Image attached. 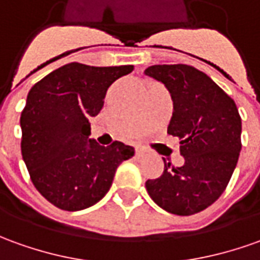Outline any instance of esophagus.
<instances>
[{
	"instance_id": "esophagus-1",
	"label": "esophagus",
	"mask_w": 260,
	"mask_h": 260,
	"mask_svg": "<svg viewBox=\"0 0 260 260\" xmlns=\"http://www.w3.org/2000/svg\"><path fill=\"white\" fill-rule=\"evenodd\" d=\"M136 155H137V157H143V155H144V150L140 147H136Z\"/></svg>"
}]
</instances>
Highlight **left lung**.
Here are the masks:
<instances>
[{
	"label": "left lung",
	"mask_w": 260,
	"mask_h": 260,
	"mask_svg": "<svg viewBox=\"0 0 260 260\" xmlns=\"http://www.w3.org/2000/svg\"><path fill=\"white\" fill-rule=\"evenodd\" d=\"M146 75L164 83L174 102L168 134L180 139L181 167L164 160L146 188L158 207L175 215L201 212L221 197L241 153L242 121L234 99L192 66L154 65Z\"/></svg>",
	"instance_id": "1"
}]
</instances>
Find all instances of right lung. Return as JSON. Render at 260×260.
Masks as SVG:
<instances>
[{
    "mask_svg": "<svg viewBox=\"0 0 260 260\" xmlns=\"http://www.w3.org/2000/svg\"><path fill=\"white\" fill-rule=\"evenodd\" d=\"M133 65L60 66L32 86L21 113V153L32 184L45 200L65 211L99 202L116 170L134 155L120 141L103 147L89 140V119L99 114L109 86Z\"/></svg>",
    "mask_w": 260,
    "mask_h": 260,
    "instance_id": "obj_1",
    "label": "right lung"
}]
</instances>
